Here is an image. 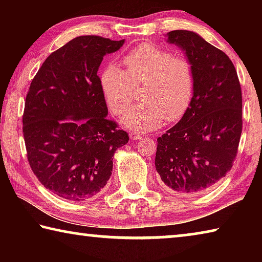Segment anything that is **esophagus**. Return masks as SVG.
Instances as JSON below:
<instances>
[{
    "instance_id": "esophagus-1",
    "label": "esophagus",
    "mask_w": 262,
    "mask_h": 262,
    "mask_svg": "<svg viewBox=\"0 0 262 262\" xmlns=\"http://www.w3.org/2000/svg\"><path fill=\"white\" fill-rule=\"evenodd\" d=\"M129 137L132 140H140V139H142V134H140V133H137V132H130Z\"/></svg>"
}]
</instances>
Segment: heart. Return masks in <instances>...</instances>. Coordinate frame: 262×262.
I'll return each instance as SVG.
<instances>
[{
  "label": "heart",
  "mask_w": 262,
  "mask_h": 262,
  "mask_svg": "<svg viewBox=\"0 0 262 262\" xmlns=\"http://www.w3.org/2000/svg\"><path fill=\"white\" fill-rule=\"evenodd\" d=\"M126 72L108 66L100 76V86L110 110L120 114L133 99V88H140L141 103L127 111L123 126L140 132L154 130L164 120L176 121L188 108L194 91L190 62L165 48L143 43L123 59Z\"/></svg>",
  "instance_id": "heart-1"
}]
</instances>
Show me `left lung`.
Returning a JSON list of instances; mask_svg holds the SVG:
<instances>
[{"instance_id": "left-lung-1", "label": "left lung", "mask_w": 262, "mask_h": 262, "mask_svg": "<svg viewBox=\"0 0 262 262\" xmlns=\"http://www.w3.org/2000/svg\"><path fill=\"white\" fill-rule=\"evenodd\" d=\"M194 72V91L179 122L157 139L155 165L171 192H206L232 166L242 135V89L232 61L187 30L166 34Z\"/></svg>"}]
</instances>
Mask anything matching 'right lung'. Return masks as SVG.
<instances>
[{"instance_id":"obj_1","label":"right lung","mask_w":262,"mask_h":262,"mask_svg":"<svg viewBox=\"0 0 262 262\" xmlns=\"http://www.w3.org/2000/svg\"><path fill=\"white\" fill-rule=\"evenodd\" d=\"M119 41L81 35L53 52L31 82L23 133L30 166L57 196L86 201L107 184L115 151L128 134L107 119L97 73Z\"/></svg>"}]
</instances>
